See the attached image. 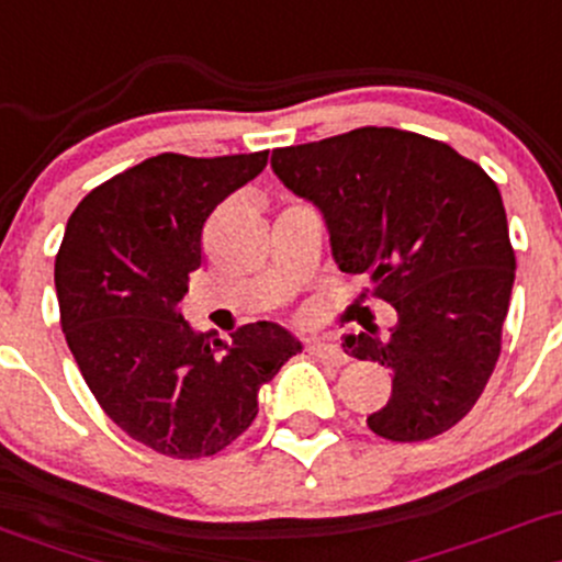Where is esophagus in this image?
Returning <instances> with one entry per match:
<instances>
[{
    "label": "esophagus",
    "mask_w": 562,
    "mask_h": 562,
    "mask_svg": "<svg viewBox=\"0 0 562 562\" xmlns=\"http://www.w3.org/2000/svg\"><path fill=\"white\" fill-rule=\"evenodd\" d=\"M307 353H311L313 359L324 361V364H331V367L346 364V353H342L340 348L335 346V342H327V340H313V342H307Z\"/></svg>",
    "instance_id": "esophagus-1"
}]
</instances>
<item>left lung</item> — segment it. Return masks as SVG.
I'll use <instances>...</instances> for the list:
<instances>
[{
    "label": "left lung",
    "mask_w": 562,
    "mask_h": 562,
    "mask_svg": "<svg viewBox=\"0 0 562 562\" xmlns=\"http://www.w3.org/2000/svg\"><path fill=\"white\" fill-rule=\"evenodd\" d=\"M270 166L322 211L340 270L370 276L400 316L385 340L342 335L348 353L394 375L367 426L391 442L448 431L496 370L515 283L496 182L450 144L375 125L273 149Z\"/></svg>",
    "instance_id": "8db88e82"
}]
</instances>
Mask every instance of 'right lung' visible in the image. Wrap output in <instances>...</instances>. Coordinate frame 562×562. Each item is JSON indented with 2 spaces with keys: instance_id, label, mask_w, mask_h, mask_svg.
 <instances>
[{
  "instance_id": "1",
  "label": "right lung",
  "mask_w": 562,
  "mask_h": 562,
  "mask_svg": "<svg viewBox=\"0 0 562 562\" xmlns=\"http://www.w3.org/2000/svg\"><path fill=\"white\" fill-rule=\"evenodd\" d=\"M268 166L162 153L90 190L56 255L69 351L106 415L168 458H209L257 418V394L300 342L273 322L220 340L177 311L211 211Z\"/></svg>"
}]
</instances>
